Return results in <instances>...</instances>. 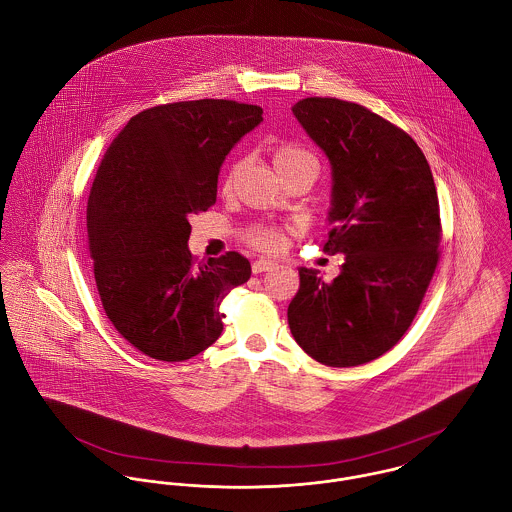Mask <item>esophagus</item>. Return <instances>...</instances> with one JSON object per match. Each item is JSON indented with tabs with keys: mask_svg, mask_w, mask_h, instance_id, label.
<instances>
[{
	"mask_svg": "<svg viewBox=\"0 0 512 512\" xmlns=\"http://www.w3.org/2000/svg\"><path fill=\"white\" fill-rule=\"evenodd\" d=\"M274 266H276L274 260H256V262L252 264V272H254V274H262V272L272 270Z\"/></svg>",
	"mask_w": 512,
	"mask_h": 512,
	"instance_id": "obj_1",
	"label": "esophagus"
}]
</instances>
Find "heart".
I'll use <instances>...</instances> for the list:
<instances>
[{
	"label": "heart",
	"mask_w": 512,
	"mask_h": 512,
	"mask_svg": "<svg viewBox=\"0 0 512 512\" xmlns=\"http://www.w3.org/2000/svg\"><path fill=\"white\" fill-rule=\"evenodd\" d=\"M274 165L278 169V173L284 177L292 171L297 169H313L317 173L319 169V161L317 157L307 149V147L299 146V144H293V142H282L278 146L274 147ZM238 165L230 167L226 179H224V187H230L232 185V179H234V173H236ZM246 240L264 250V252H276L282 248L284 244V232L276 226H268V224H260L256 228H252L248 234H246Z\"/></svg>",
	"instance_id": "obj_1"
}]
</instances>
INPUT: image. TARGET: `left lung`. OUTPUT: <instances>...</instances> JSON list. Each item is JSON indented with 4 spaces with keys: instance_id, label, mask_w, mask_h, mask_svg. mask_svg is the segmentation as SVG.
Instances as JSON below:
<instances>
[{
    "instance_id": "left-lung-1",
    "label": "left lung",
    "mask_w": 512,
    "mask_h": 512,
    "mask_svg": "<svg viewBox=\"0 0 512 512\" xmlns=\"http://www.w3.org/2000/svg\"><path fill=\"white\" fill-rule=\"evenodd\" d=\"M292 112L331 161L333 228L323 250L345 262L331 284L299 268L288 323L317 363L365 365L402 339L436 272L434 175L404 130L361 104L313 96Z\"/></svg>"
}]
</instances>
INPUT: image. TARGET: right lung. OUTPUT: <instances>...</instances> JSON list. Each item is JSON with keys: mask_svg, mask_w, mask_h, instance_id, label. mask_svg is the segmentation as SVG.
Segmentation results:
<instances>
[{"mask_svg": "<svg viewBox=\"0 0 512 512\" xmlns=\"http://www.w3.org/2000/svg\"><path fill=\"white\" fill-rule=\"evenodd\" d=\"M262 114L215 98L153 106L98 165L86 207L96 288L116 331L151 359L179 363L211 347L220 301L252 274L238 252L197 266L187 242L189 219L217 203L224 157Z\"/></svg>", "mask_w": 512, "mask_h": 512, "instance_id": "1", "label": "right lung"}]
</instances>
